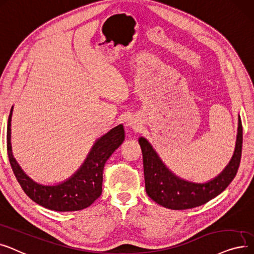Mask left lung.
<instances>
[{"mask_svg": "<svg viewBox=\"0 0 254 254\" xmlns=\"http://www.w3.org/2000/svg\"><path fill=\"white\" fill-rule=\"evenodd\" d=\"M138 142L142 152L144 183L148 195L162 207L187 210L208 202L231 184L241 161L243 127L239 119L237 144L233 158L218 177L206 184L190 183L179 179L167 170L147 139L140 137Z\"/></svg>", "mask_w": 254, "mask_h": 254, "instance_id": "1", "label": "left lung"}]
</instances>
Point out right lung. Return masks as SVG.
Wrapping results in <instances>:
<instances>
[{
    "mask_svg": "<svg viewBox=\"0 0 254 254\" xmlns=\"http://www.w3.org/2000/svg\"><path fill=\"white\" fill-rule=\"evenodd\" d=\"M11 117L12 108L7 125V152L12 171L26 194L40 206L59 212L78 211L90 207L101 195L105 162L125 138L123 125L115 127L97 140L88 158L73 177L56 186H42L35 183L22 172L12 155Z\"/></svg>",
    "mask_w": 254,
    "mask_h": 254,
    "instance_id": "obj_1",
    "label": "right lung"
}]
</instances>
